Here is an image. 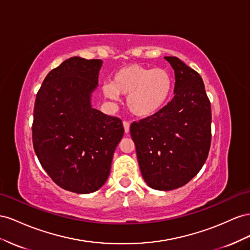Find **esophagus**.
Returning <instances> with one entry per match:
<instances>
[{
	"label": "esophagus",
	"mask_w": 250,
	"mask_h": 250,
	"mask_svg": "<svg viewBox=\"0 0 250 250\" xmlns=\"http://www.w3.org/2000/svg\"><path fill=\"white\" fill-rule=\"evenodd\" d=\"M124 129L126 134L129 133L130 132V123H127V121H124Z\"/></svg>",
	"instance_id": "34e87169"
}]
</instances>
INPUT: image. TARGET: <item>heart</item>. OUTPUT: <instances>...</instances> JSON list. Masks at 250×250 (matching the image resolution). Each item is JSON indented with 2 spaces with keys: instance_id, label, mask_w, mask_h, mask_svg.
Segmentation results:
<instances>
[{
  "instance_id": "obj_1",
  "label": "heart",
  "mask_w": 250,
  "mask_h": 250,
  "mask_svg": "<svg viewBox=\"0 0 250 250\" xmlns=\"http://www.w3.org/2000/svg\"><path fill=\"white\" fill-rule=\"evenodd\" d=\"M173 85V77L167 69L133 63L119 69L113 75L111 84L104 85L103 92L109 99L127 96L126 106L133 115L147 118L166 105Z\"/></svg>"
}]
</instances>
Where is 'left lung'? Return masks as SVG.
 Returning a JSON list of instances; mask_svg holds the SVG:
<instances>
[{"instance_id":"1","label":"left lung","mask_w":250,"mask_h":250,"mask_svg":"<svg viewBox=\"0 0 250 250\" xmlns=\"http://www.w3.org/2000/svg\"><path fill=\"white\" fill-rule=\"evenodd\" d=\"M175 71L174 98L155 115L133 123L140 172L149 188L172 190L194 178L211 141V110L201 76L176 56L165 58Z\"/></svg>"}]
</instances>
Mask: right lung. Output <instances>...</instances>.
<instances>
[{
  "label": "right lung",
  "mask_w": 250,
  "mask_h": 250,
  "mask_svg": "<svg viewBox=\"0 0 250 250\" xmlns=\"http://www.w3.org/2000/svg\"><path fill=\"white\" fill-rule=\"evenodd\" d=\"M102 66L101 60H66L48 73L35 99V154L59 187L76 194L105 183L125 132L119 118L92 108Z\"/></svg>",
  "instance_id": "right-lung-1"
}]
</instances>
